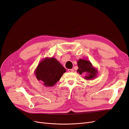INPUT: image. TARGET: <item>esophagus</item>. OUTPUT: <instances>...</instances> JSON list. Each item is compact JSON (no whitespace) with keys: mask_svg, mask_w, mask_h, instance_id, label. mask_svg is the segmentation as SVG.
<instances>
[{"mask_svg":"<svg viewBox=\"0 0 129 129\" xmlns=\"http://www.w3.org/2000/svg\"><path fill=\"white\" fill-rule=\"evenodd\" d=\"M68 71L69 72H74V70L73 69H69Z\"/></svg>","mask_w":129,"mask_h":129,"instance_id":"1","label":"esophagus"}]
</instances>
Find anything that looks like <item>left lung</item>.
<instances>
[{"mask_svg": "<svg viewBox=\"0 0 129 129\" xmlns=\"http://www.w3.org/2000/svg\"><path fill=\"white\" fill-rule=\"evenodd\" d=\"M77 65L78 69L77 72L81 75H85V80H92L96 77L98 70L94 68L89 60L79 59L77 61Z\"/></svg>", "mask_w": 129, "mask_h": 129, "instance_id": "obj_1", "label": "left lung"}]
</instances>
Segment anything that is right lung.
Segmentation results:
<instances>
[{"label":"right lung","mask_w":129,"mask_h":129,"mask_svg":"<svg viewBox=\"0 0 129 129\" xmlns=\"http://www.w3.org/2000/svg\"><path fill=\"white\" fill-rule=\"evenodd\" d=\"M66 69L55 57H45L38 64L34 71L38 81H42L43 85L52 87L60 80Z\"/></svg>","instance_id":"obj_1"}]
</instances>
